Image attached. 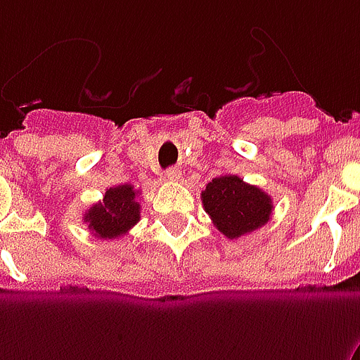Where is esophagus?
Listing matches in <instances>:
<instances>
[{
  "mask_svg": "<svg viewBox=\"0 0 360 360\" xmlns=\"http://www.w3.org/2000/svg\"><path fill=\"white\" fill-rule=\"evenodd\" d=\"M166 177L169 181H179L181 179V169L179 168H168L166 169Z\"/></svg>",
  "mask_w": 360,
  "mask_h": 360,
  "instance_id": "34e87169",
  "label": "esophagus"
}]
</instances>
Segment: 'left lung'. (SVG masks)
I'll use <instances>...</instances> for the list:
<instances>
[{"mask_svg": "<svg viewBox=\"0 0 360 360\" xmlns=\"http://www.w3.org/2000/svg\"><path fill=\"white\" fill-rule=\"evenodd\" d=\"M202 203L217 230L228 239L256 231L273 213L271 196L237 175L214 177L202 192Z\"/></svg>", "mask_w": 360, "mask_h": 360, "instance_id": "1", "label": "left lung"}]
</instances>
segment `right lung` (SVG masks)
Masks as SVG:
<instances>
[{
	"label": "right lung",
	"instance_id": "1",
	"mask_svg": "<svg viewBox=\"0 0 360 360\" xmlns=\"http://www.w3.org/2000/svg\"><path fill=\"white\" fill-rule=\"evenodd\" d=\"M138 191L130 185L112 186L104 198L84 214L93 236L101 239H115L124 236L140 220V203L136 200Z\"/></svg>",
	"mask_w": 360,
	"mask_h": 360
}]
</instances>
